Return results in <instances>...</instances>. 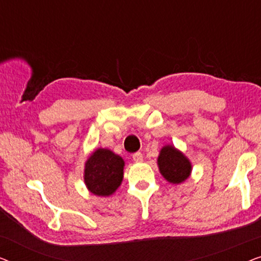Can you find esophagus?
Masks as SVG:
<instances>
[{
	"label": "esophagus",
	"instance_id": "obj_1",
	"mask_svg": "<svg viewBox=\"0 0 261 261\" xmlns=\"http://www.w3.org/2000/svg\"><path fill=\"white\" fill-rule=\"evenodd\" d=\"M132 158H133V160H134L135 163H141L142 160H144V155H142L140 152H137V153H134Z\"/></svg>",
	"mask_w": 261,
	"mask_h": 261
}]
</instances>
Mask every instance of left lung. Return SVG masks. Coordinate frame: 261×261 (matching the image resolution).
<instances>
[{"instance_id":"obj_1","label":"left lung","mask_w":261,"mask_h":261,"mask_svg":"<svg viewBox=\"0 0 261 261\" xmlns=\"http://www.w3.org/2000/svg\"><path fill=\"white\" fill-rule=\"evenodd\" d=\"M158 167L163 177L172 184L188 179L192 170L190 160L172 145H166L160 149Z\"/></svg>"}]
</instances>
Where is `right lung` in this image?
I'll list each match as a JSON object with an SVG mask.
<instances>
[{"label":"right lung","mask_w":261,"mask_h":261,"mask_svg":"<svg viewBox=\"0 0 261 261\" xmlns=\"http://www.w3.org/2000/svg\"><path fill=\"white\" fill-rule=\"evenodd\" d=\"M124 162L120 155L107 148L91 153L84 167V183L96 196H110L123 179Z\"/></svg>","instance_id":"1"}]
</instances>
